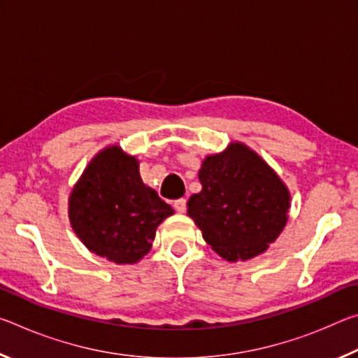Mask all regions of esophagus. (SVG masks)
<instances>
[{"instance_id":"1","label":"esophagus","mask_w":358,"mask_h":358,"mask_svg":"<svg viewBox=\"0 0 358 358\" xmlns=\"http://www.w3.org/2000/svg\"><path fill=\"white\" fill-rule=\"evenodd\" d=\"M173 208L177 210L178 213H185V211H186V199H178V201H175Z\"/></svg>"}]
</instances>
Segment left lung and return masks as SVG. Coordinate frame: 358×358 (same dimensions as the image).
Here are the masks:
<instances>
[{
    "label": "left lung",
    "instance_id": "1",
    "mask_svg": "<svg viewBox=\"0 0 358 358\" xmlns=\"http://www.w3.org/2000/svg\"><path fill=\"white\" fill-rule=\"evenodd\" d=\"M202 191L187 202V216L221 257L235 262L266 251L287 222L290 194L276 172L245 143L205 157Z\"/></svg>",
    "mask_w": 358,
    "mask_h": 358
}]
</instances>
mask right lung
Instances as JSON below:
<instances>
[{
	"mask_svg": "<svg viewBox=\"0 0 358 358\" xmlns=\"http://www.w3.org/2000/svg\"><path fill=\"white\" fill-rule=\"evenodd\" d=\"M171 215V205L143 185L136 156L118 145L93 157L69 196L77 237L115 264L138 262L150 251L157 226Z\"/></svg>",
	"mask_w": 358,
	"mask_h": 358,
	"instance_id": "1",
	"label": "right lung"
}]
</instances>
